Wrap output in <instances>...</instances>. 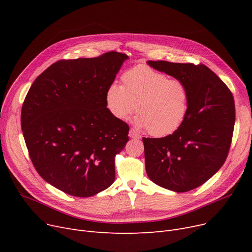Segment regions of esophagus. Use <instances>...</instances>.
Returning a JSON list of instances; mask_svg holds the SVG:
<instances>
[{
  "label": "esophagus",
  "instance_id": "1",
  "mask_svg": "<svg viewBox=\"0 0 252 252\" xmlns=\"http://www.w3.org/2000/svg\"><path fill=\"white\" fill-rule=\"evenodd\" d=\"M130 138H133V139H140L141 138V136H140V134L138 133L137 130H135L134 128H130L129 129V135H128Z\"/></svg>",
  "mask_w": 252,
  "mask_h": 252
}]
</instances>
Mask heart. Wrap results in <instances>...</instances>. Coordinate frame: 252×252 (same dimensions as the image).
<instances>
[{
  "mask_svg": "<svg viewBox=\"0 0 252 252\" xmlns=\"http://www.w3.org/2000/svg\"><path fill=\"white\" fill-rule=\"evenodd\" d=\"M123 86L112 83L105 92V105L116 119L124 121L135 109L138 127L154 137L174 134L190 110V91L181 78H170L147 65H137L122 75Z\"/></svg>",
  "mask_w": 252,
  "mask_h": 252,
  "instance_id": "obj_1",
  "label": "heart"
}]
</instances>
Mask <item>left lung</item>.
Masks as SVG:
<instances>
[{"instance_id": "left-lung-1", "label": "left lung", "mask_w": 252, "mask_h": 252, "mask_svg": "<svg viewBox=\"0 0 252 252\" xmlns=\"http://www.w3.org/2000/svg\"><path fill=\"white\" fill-rule=\"evenodd\" d=\"M147 63L186 82L190 110L174 134L143 138L146 173L162 188L179 193L193 190L213 177L227 159L235 124L233 95L204 64Z\"/></svg>"}]
</instances>
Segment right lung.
Instances as JSON below:
<instances>
[{
	"instance_id": "add662e5",
	"label": "right lung",
	"mask_w": 252,
	"mask_h": 252,
	"mask_svg": "<svg viewBox=\"0 0 252 252\" xmlns=\"http://www.w3.org/2000/svg\"><path fill=\"white\" fill-rule=\"evenodd\" d=\"M127 58L111 51L59 60L35 78L24 99L21 128L32 164L64 193L94 196L114 182L115 155L129 127L106 108L105 92Z\"/></svg>"
}]
</instances>
